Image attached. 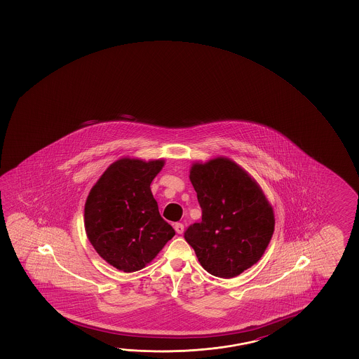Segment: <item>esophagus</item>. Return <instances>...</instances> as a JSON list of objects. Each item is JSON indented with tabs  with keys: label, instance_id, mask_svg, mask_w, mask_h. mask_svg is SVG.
Instances as JSON below:
<instances>
[{
	"label": "esophagus",
	"instance_id": "1",
	"mask_svg": "<svg viewBox=\"0 0 359 359\" xmlns=\"http://www.w3.org/2000/svg\"><path fill=\"white\" fill-rule=\"evenodd\" d=\"M174 229H175V231H177V234H182V233H184V224H175V225H174Z\"/></svg>",
	"mask_w": 359,
	"mask_h": 359
}]
</instances>
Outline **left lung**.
Instances as JSON below:
<instances>
[{
    "label": "left lung",
    "mask_w": 359,
    "mask_h": 359,
    "mask_svg": "<svg viewBox=\"0 0 359 359\" xmlns=\"http://www.w3.org/2000/svg\"><path fill=\"white\" fill-rule=\"evenodd\" d=\"M201 222L184 233L201 266L212 276L233 278L263 257L274 231V212L258 182L228 158L190 169Z\"/></svg>",
    "instance_id": "1"
}]
</instances>
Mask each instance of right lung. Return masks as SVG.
<instances>
[{
  "label": "right lung",
  "mask_w": 359,
  "mask_h": 359,
  "mask_svg": "<svg viewBox=\"0 0 359 359\" xmlns=\"http://www.w3.org/2000/svg\"><path fill=\"white\" fill-rule=\"evenodd\" d=\"M164 163L123 158L112 163L90 190L85 204L88 241L118 271H140L175 236L150 189Z\"/></svg>",
  "instance_id": "obj_1"
}]
</instances>
